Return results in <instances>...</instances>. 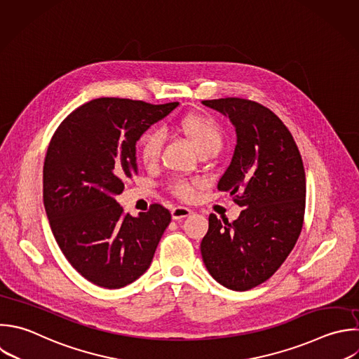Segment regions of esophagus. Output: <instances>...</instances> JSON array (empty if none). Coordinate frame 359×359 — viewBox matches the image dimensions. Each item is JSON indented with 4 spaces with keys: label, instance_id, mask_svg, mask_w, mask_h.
<instances>
[{
    "label": "esophagus",
    "instance_id": "obj_1",
    "mask_svg": "<svg viewBox=\"0 0 359 359\" xmlns=\"http://www.w3.org/2000/svg\"><path fill=\"white\" fill-rule=\"evenodd\" d=\"M191 209L188 208H184V206H175L172 210H171V216L174 220H182L185 217H188L191 215Z\"/></svg>",
    "mask_w": 359,
    "mask_h": 359
}]
</instances>
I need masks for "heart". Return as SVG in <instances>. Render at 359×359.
Segmentation results:
<instances>
[{
	"label": "heart",
	"mask_w": 359,
	"mask_h": 359,
	"mask_svg": "<svg viewBox=\"0 0 359 359\" xmlns=\"http://www.w3.org/2000/svg\"><path fill=\"white\" fill-rule=\"evenodd\" d=\"M175 129L189 140L201 156L216 154L224 140L220 123L208 114H188L177 121ZM163 135L158 130L144 132L139 139V154L142 161L147 165L157 163L163 150ZM170 189L182 201H189L194 196V184L185 180L174 181L170 185Z\"/></svg>",
	"instance_id": "heart-1"
}]
</instances>
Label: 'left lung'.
I'll return each instance as SVG.
<instances>
[{"label":"left lung","mask_w":359,"mask_h":359,"mask_svg":"<svg viewBox=\"0 0 359 359\" xmlns=\"http://www.w3.org/2000/svg\"><path fill=\"white\" fill-rule=\"evenodd\" d=\"M202 104L229 116L236 128L234 154L217 188L244 208L231 223L209 216L202 259L220 285L243 292L269 279L299 238L304 167L290 132L271 109L243 98Z\"/></svg>","instance_id":"obj_1"}]
</instances>
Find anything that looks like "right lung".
<instances>
[{
	"label": "right lung",
	"instance_id": "add662e5",
	"mask_svg": "<svg viewBox=\"0 0 359 359\" xmlns=\"http://www.w3.org/2000/svg\"><path fill=\"white\" fill-rule=\"evenodd\" d=\"M177 107L97 98L74 109L49 143L43 203L50 229L73 268L101 287L119 289L143 275L171 222L158 203L133 217L115 196L137 172L136 142Z\"/></svg>",
	"mask_w": 359,
	"mask_h": 359
}]
</instances>
